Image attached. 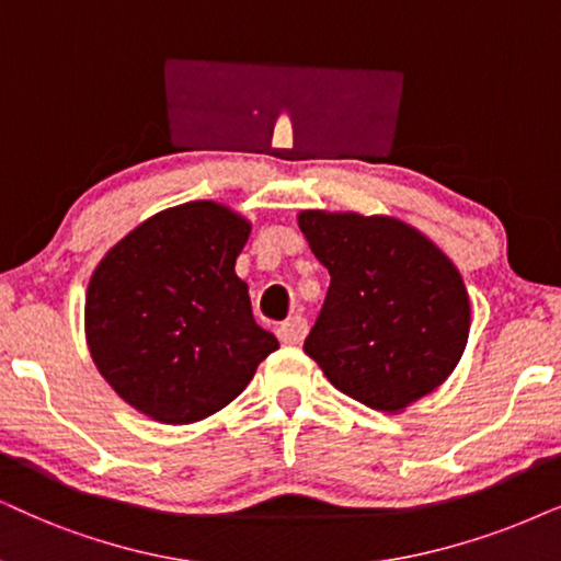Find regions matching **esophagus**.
<instances>
[{
    "label": "esophagus",
    "mask_w": 561,
    "mask_h": 561,
    "mask_svg": "<svg viewBox=\"0 0 561 561\" xmlns=\"http://www.w3.org/2000/svg\"><path fill=\"white\" fill-rule=\"evenodd\" d=\"M305 333H308V321H305L302 316L287 318V321L276 329V336H279L282 344H300Z\"/></svg>",
    "instance_id": "obj_1"
}]
</instances>
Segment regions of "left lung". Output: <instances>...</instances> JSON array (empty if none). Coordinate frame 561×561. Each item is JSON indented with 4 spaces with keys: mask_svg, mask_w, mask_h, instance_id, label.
Returning a JSON list of instances; mask_svg holds the SVG:
<instances>
[{
    "mask_svg": "<svg viewBox=\"0 0 561 561\" xmlns=\"http://www.w3.org/2000/svg\"><path fill=\"white\" fill-rule=\"evenodd\" d=\"M297 222L331 274L305 354L375 411L435 391L469 342V295L453 261L391 217L308 209Z\"/></svg>",
    "mask_w": 561,
    "mask_h": 561,
    "instance_id": "left-lung-1",
    "label": "left lung"
}]
</instances>
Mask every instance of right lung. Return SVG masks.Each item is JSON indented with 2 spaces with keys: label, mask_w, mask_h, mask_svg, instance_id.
Returning a JSON list of instances; mask_svg holds the SVG:
<instances>
[{
  "label": "right lung",
  "mask_w": 561,
  "mask_h": 561,
  "mask_svg": "<svg viewBox=\"0 0 561 561\" xmlns=\"http://www.w3.org/2000/svg\"><path fill=\"white\" fill-rule=\"evenodd\" d=\"M251 222L188 202L134 228L92 272L84 333L111 388L162 424L215 414L243 393L274 350L253 321L236 259Z\"/></svg>",
  "instance_id": "right-lung-1"
}]
</instances>
